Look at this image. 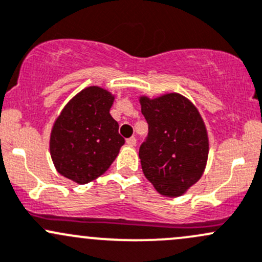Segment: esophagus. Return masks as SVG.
Listing matches in <instances>:
<instances>
[{
    "label": "esophagus",
    "mask_w": 262,
    "mask_h": 262,
    "mask_svg": "<svg viewBox=\"0 0 262 262\" xmlns=\"http://www.w3.org/2000/svg\"><path fill=\"white\" fill-rule=\"evenodd\" d=\"M136 143H137L136 137H130V138L126 139V144L130 145V147H134V145H136Z\"/></svg>",
    "instance_id": "34e87169"
}]
</instances>
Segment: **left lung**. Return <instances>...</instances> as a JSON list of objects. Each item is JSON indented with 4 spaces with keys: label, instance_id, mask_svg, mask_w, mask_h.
Segmentation results:
<instances>
[{
    "label": "left lung",
    "instance_id": "1",
    "mask_svg": "<svg viewBox=\"0 0 262 262\" xmlns=\"http://www.w3.org/2000/svg\"><path fill=\"white\" fill-rule=\"evenodd\" d=\"M148 136L139 148L142 169L161 194L182 196L200 180L208 157V137L196 106L177 93L140 96Z\"/></svg>",
    "mask_w": 262,
    "mask_h": 262
}]
</instances>
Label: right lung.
Listing matches in <instances>:
<instances>
[{"label":"right lung","instance_id":"obj_1","mask_svg":"<svg viewBox=\"0 0 262 262\" xmlns=\"http://www.w3.org/2000/svg\"><path fill=\"white\" fill-rule=\"evenodd\" d=\"M114 96L99 86L81 90L55 120L50 154L57 172L79 184L103 174L125 140L110 115Z\"/></svg>","mask_w":262,"mask_h":262}]
</instances>
